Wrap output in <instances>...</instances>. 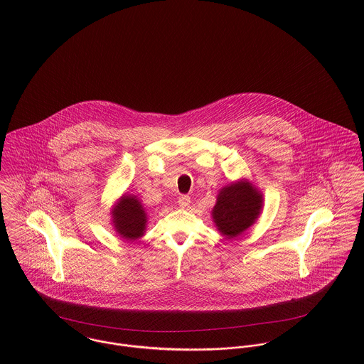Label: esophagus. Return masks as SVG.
I'll use <instances>...</instances> for the list:
<instances>
[{"mask_svg": "<svg viewBox=\"0 0 364 364\" xmlns=\"http://www.w3.org/2000/svg\"><path fill=\"white\" fill-rule=\"evenodd\" d=\"M178 203H179V206H181V208H186L189 205H191V198H189L188 195H182V196H179Z\"/></svg>", "mask_w": 364, "mask_h": 364, "instance_id": "34e87169", "label": "esophagus"}]
</instances>
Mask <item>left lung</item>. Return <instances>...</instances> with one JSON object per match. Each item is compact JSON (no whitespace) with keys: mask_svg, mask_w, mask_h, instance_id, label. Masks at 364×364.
<instances>
[{"mask_svg":"<svg viewBox=\"0 0 364 364\" xmlns=\"http://www.w3.org/2000/svg\"><path fill=\"white\" fill-rule=\"evenodd\" d=\"M262 208V192L244 178L218 191L211 218L220 234L227 240H232L257 223Z\"/></svg>","mask_w":364,"mask_h":364,"instance_id":"1","label":"left lung"}]
</instances>
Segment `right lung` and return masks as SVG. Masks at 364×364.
Wrapping results in <instances>:
<instances>
[{
    "label": "right lung",
    "mask_w": 364,
    "mask_h": 364,
    "mask_svg": "<svg viewBox=\"0 0 364 364\" xmlns=\"http://www.w3.org/2000/svg\"><path fill=\"white\" fill-rule=\"evenodd\" d=\"M110 215L113 230L126 241H137L147 230V211L134 195H122L110 210Z\"/></svg>",
    "instance_id": "obj_1"
}]
</instances>
